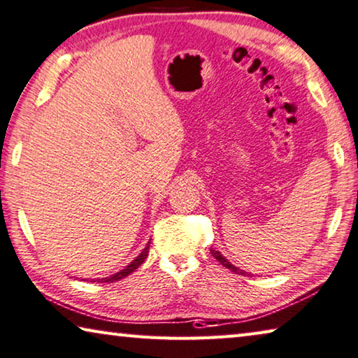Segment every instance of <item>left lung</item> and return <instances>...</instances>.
<instances>
[{
  "mask_svg": "<svg viewBox=\"0 0 358 358\" xmlns=\"http://www.w3.org/2000/svg\"><path fill=\"white\" fill-rule=\"evenodd\" d=\"M210 253H212V255H213V257H215V258H217V259L220 261V263L224 266V268H228V269H231L232 272H234V274L247 275V272H245V271H242V269H239V268H236V266H234V264H231V263H229V261H228V259H226V258L223 257V255H221L220 252H217V250H210Z\"/></svg>",
  "mask_w": 358,
  "mask_h": 358,
  "instance_id": "8db88e82",
  "label": "left lung"
}]
</instances>
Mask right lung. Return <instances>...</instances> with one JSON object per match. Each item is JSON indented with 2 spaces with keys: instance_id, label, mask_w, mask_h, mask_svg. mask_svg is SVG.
Masks as SVG:
<instances>
[{
  "instance_id": "right-lung-1",
  "label": "right lung",
  "mask_w": 358,
  "mask_h": 358,
  "mask_svg": "<svg viewBox=\"0 0 358 358\" xmlns=\"http://www.w3.org/2000/svg\"><path fill=\"white\" fill-rule=\"evenodd\" d=\"M148 250H150V242L146 243V247L143 248V250H141V253L138 255V257L135 258L132 263L127 264L126 268L121 269L119 272H116V274L110 275V277H105V279H97V282H116V280L124 279V277H127L129 274H132L135 269L140 268V264H143V261L146 259V257H148ZM92 282H95V280H92Z\"/></svg>"
}]
</instances>
